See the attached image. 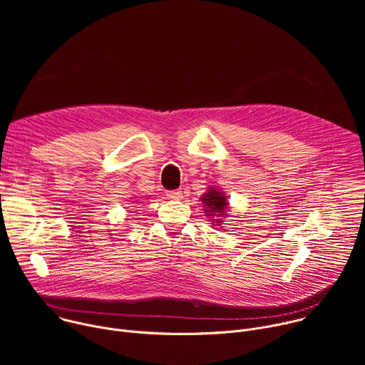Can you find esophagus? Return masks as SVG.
Here are the masks:
<instances>
[{
	"label": "esophagus",
	"mask_w": 365,
	"mask_h": 365,
	"mask_svg": "<svg viewBox=\"0 0 365 365\" xmlns=\"http://www.w3.org/2000/svg\"><path fill=\"white\" fill-rule=\"evenodd\" d=\"M166 196H168L169 199H180V197L183 196V193H182L180 189H176V190H168Z\"/></svg>",
	"instance_id": "34e87169"
}]
</instances>
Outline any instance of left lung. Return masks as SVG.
<instances>
[{
	"label": "left lung",
	"instance_id": "8db88e82",
	"mask_svg": "<svg viewBox=\"0 0 365 365\" xmlns=\"http://www.w3.org/2000/svg\"><path fill=\"white\" fill-rule=\"evenodd\" d=\"M202 202L206 205V212H210L211 215H221L227 210V197L221 193L217 192L215 189H211V192H207L203 195Z\"/></svg>",
	"mask_w": 365,
	"mask_h": 365
}]
</instances>
